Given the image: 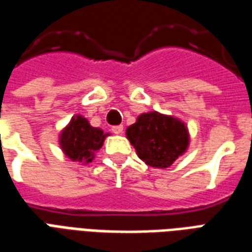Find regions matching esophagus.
Instances as JSON below:
<instances>
[{
  "mask_svg": "<svg viewBox=\"0 0 252 252\" xmlns=\"http://www.w3.org/2000/svg\"><path fill=\"white\" fill-rule=\"evenodd\" d=\"M123 126H112V131H113V133H116V135H120V133H123Z\"/></svg>",
  "mask_w": 252,
  "mask_h": 252,
  "instance_id": "34e87169",
  "label": "esophagus"
}]
</instances>
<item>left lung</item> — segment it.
Returning a JSON list of instances; mask_svg holds the SVG:
<instances>
[{
  "label": "left lung",
  "instance_id": "8db88e82",
  "mask_svg": "<svg viewBox=\"0 0 252 252\" xmlns=\"http://www.w3.org/2000/svg\"><path fill=\"white\" fill-rule=\"evenodd\" d=\"M128 140L139 158L148 166L166 169L185 153L189 133L185 124L171 116L148 112L137 117L135 124L126 128Z\"/></svg>",
  "mask_w": 252,
  "mask_h": 252
}]
</instances>
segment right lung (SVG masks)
Listing matches in <instances>:
<instances>
[{"label":"right lung","mask_w":252,"mask_h":252,"mask_svg":"<svg viewBox=\"0 0 252 252\" xmlns=\"http://www.w3.org/2000/svg\"><path fill=\"white\" fill-rule=\"evenodd\" d=\"M104 132L94 128L82 116L72 117L61 135V147L71 160L83 163L92 162L105 140Z\"/></svg>","instance_id":"right-lung-1"}]
</instances>
